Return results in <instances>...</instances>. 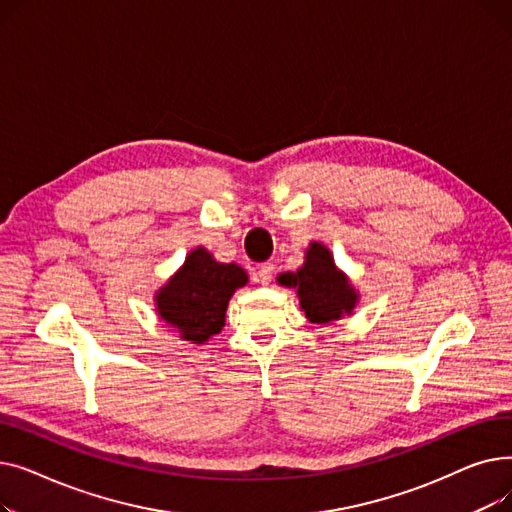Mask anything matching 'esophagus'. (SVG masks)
Listing matches in <instances>:
<instances>
[{
    "label": "esophagus",
    "mask_w": 512,
    "mask_h": 512,
    "mask_svg": "<svg viewBox=\"0 0 512 512\" xmlns=\"http://www.w3.org/2000/svg\"><path fill=\"white\" fill-rule=\"evenodd\" d=\"M274 263H263V265H259V270H257V282L259 284H263V286H267L272 282V278H274Z\"/></svg>",
    "instance_id": "34e87169"
}]
</instances>
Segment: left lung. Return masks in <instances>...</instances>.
Wrapping results in <instances>:
<instances>
[{
	"mask_svg": "<svg viewBox=\"0 0 512 512\" xmlns=\"http://www.w3.org/2000/svg\"><path fill=\"white\" fill-rule=\"evenodd\" d=\"M276 280L297 290L301 311L317 326H332L342 317H351L361 299L351 278L334 263L330 249L317 240H311L297 272L280 274Z\"/></svg>",
	"mask_w": 512,
	"mask_h": 512,
	"instance_id": "left-lung-1",
	"label": "left lung"
}]
</instances>
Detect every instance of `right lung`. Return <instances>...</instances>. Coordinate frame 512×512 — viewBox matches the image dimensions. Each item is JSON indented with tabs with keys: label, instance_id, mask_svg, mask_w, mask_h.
Returning a JSON list of instances; mask_svg holds the SVG:
<instances>
[{
	"label": "right lung",
	"instance_id": "1",
	"mask_svg": "<svg viewBox=\"0 0 512 512\" xmlns=\"http://www.w3.org/2000/svg\"><path fill=\"white\" fill-rule=\"evenodd\" d=\"M249 282L247 272L236 263L215 261L197 247L184 263L153 294L159 319L178 332L180 340L205 344L226 326V309L232 294Z\"/></svg>",
	"mask_w": 512,
	"mask_h": 512
}]
</instances>
